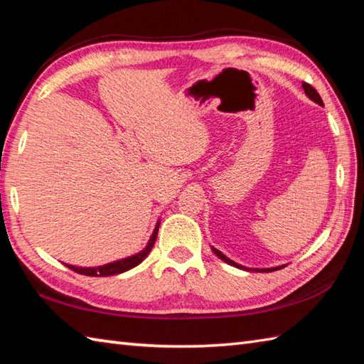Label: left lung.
<instances>
[{
  "mask_svg": "<svg viewBox=\"0 0 364 364\" xmlns=\"http://www.w3.org/2000/svg\"><path fill=\"white\" fill-rule=\"evenodd\" d=\"M301 86H304V90H305V94L310 97L313 102H316L318 105H321V106H323V102H322V98H321V95L318 94V90H316L311 84H308V82H304L301 84ZM213 252L218 255V257L222 259V261H225V262H228V264H231V266H235V267H239V269H245V267H242V266H239V264H236L235 261H231L230 258H227L225 255H223L222 252H219L218 249H213ZM277 269H283V266L282 267H274V269H257V272L259 270V272H274V270H277Z\"/></svg>",
  "mask_w": 364,
  "mask_h": 364,
  "instance_id": "8db88e82",
  "label": "left lung"
}]
</instances>
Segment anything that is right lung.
<instances>
[{
    "label": "right lung",
    "instance_id": "1",
    "mask_svg": "<svg viewBox=\"0 0 364 364\" xmlns=\"http://www.w3.org/2000/svg\"><path fill=\"white\" fill-rule=\"evenodd\" d=\"M158 230H159V222H158L156 228H154V231H153V235H151L150 241H149V245H146L141 253L134 255V257H129V258L120 259V261H114V262H109V264H105V266H100V267H76V266H70V264H67V267L75 270V272H78L81 275H89V277H109V275L125 272V270L133 269L134 266L139 264V262H142L146 255L150 253V250L153 249V245H154V241H156Z\"/></svg>",
    "mask_w": 364,
    "mask_h": 364
}]
</instances>
